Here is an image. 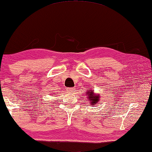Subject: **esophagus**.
<instances>
[{
	"label": "esophagus",
	"mask_w": 152,
	"mask_h": 152,
	"mask_svg": "<svg viewBox=\"0 0 152 152\" xmlns=\"http://www.w3.org/2000/svg\"><path fill=\"white\" fill-rule=\"evenodd\" d=\"M66 91L68 93H74L75 91V88H66Z\"/></svg>",
	"instance_id": "esophagus-1"
}]
</instances>
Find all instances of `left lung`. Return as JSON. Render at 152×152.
<instances>
[{
  "label": "left lung",
  "mask_w": 152,
  "mask_h": 152,
  "mask_svg": "<svg viewBox=\"0 0 152 152\" xmlns=\"http://www.w3.org/2000/svg\"><path fill=\"white\" fill-rule=\"evenodd\" d=\"M86 95H88L87 97L88 98V101L90 102L91 106L93 107L95 104H99V101L100 100L99 99V95L97 94V93H95L93 92L92 90H88V92L86 93Z\"/></svg>",
  "instance_id": "8db88e82"
}]
</instances>
